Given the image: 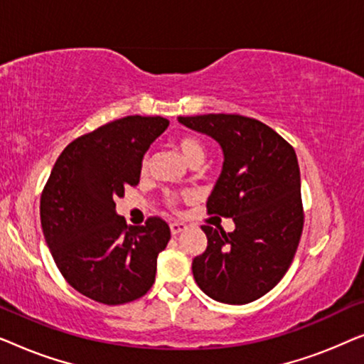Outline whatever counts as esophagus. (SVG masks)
<instances>
[{
    "label": "esophagus",
    "mask_w": 364,
    "mask_h": 364,
    "mask_svg": "<svg viewBox=\"0 0 364 364\" xmlns=\"http://www.w3.org/2000/svg\"><path fill=\"white\" fill-rule=\"evenodd\" d=\"M186 228H187V225H186V223H182V222H172L171 223V233H172V235H178V233L186 230Z\"/></svg>",
    "instance_id": "obj_1"
}]
</instances>
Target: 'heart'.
<instances>
[{
    "instance_id": "heart-1",
    "label": "heart",
    "mask_w": 364,
    "mask_h": 364,
    "mask_svg": "<svg viewBox=\"0 0 364 364\" xmlns=\"http://www.w3.org/2000/svg\"><path fill=\"white\" fill-rule=\"evenodd\" d=\"M173 147L176 151L181 154V157L186 161L188 166H198L205 157V147L203 144L198 141L197 137L193 136H178L173 139ZM141 171H146V164L142 162ZM186 196H168L167 197V205L171 208H176L177 203L181 202V198H183Z\"/></svg>"
}]
</instances>
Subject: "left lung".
Returning a JSON list of instances; mask_svg holds the SVG:
<instances>
[{
  "instance_id": "1",
  "label": "left lung",
  "mask_w": 364,
  "mask_h": 364,
  "mask_svg": "<svg viewBox=\"0 0 364 364\" xmlns=\"http://www.w3.org/2000/svg\"><path fill=\"white\" fill-rule=\"evenodd\" d=\"M178 121L220 144L223 168L207 212L235 222L228 233L202 225L207 248L193 258V278L217 301H255L282 280L300 243L305 212L295 149L267 124L240 114Z\"/></svg>"
}]
</instances>
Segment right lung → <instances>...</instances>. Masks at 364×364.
Here are the masks:
<instances>
[{
  "mask_svg": "<svg viewBox=\"0 0 364 364\" xmlns=\"http://www.w3.org/2000/svg\"><path fill=\"white\" fill-rule=\"evenodd\" d=\"M167 126L159 116H127L74 139L43 188L41 227L54 262L64 280L94 301L124 305L156 282L171 228L161 217L127 227L116 198L137 186L144 154Z\"/></svg>",
  "mask_w": 364,
  "mask_h": 364,
  "instance_id": "add662e5",
  "label": "right lung"
}]
</instances>
